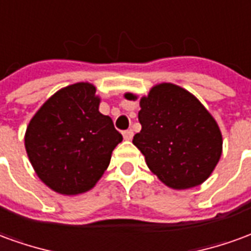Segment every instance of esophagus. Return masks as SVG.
<instances>
[{
	"instance_id": "34e87169",
	"label": "esophagus",
	"mask_w": 251,
	"mask_h": 251,
	"mask_svg": "<svg viewBox=\"0 0 251 251\" xmlns=\"http://www.w3.org/2000/svg\"><path fill=\"white\" fill-rule=\"evenodd\" d=\"M122 134H124V138H125L126 141H130L131 138H133V130H125Z\"/></svg>"
}]
</instances>
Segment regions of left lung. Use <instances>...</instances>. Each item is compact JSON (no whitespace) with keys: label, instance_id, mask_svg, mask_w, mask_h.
I'll return each instance as SVG.
<instances>
[{"label":"left lung","instance_id":"left-lung-1","mask_svg":"<svg viewBox=\"0 0 251 251\" xmlns=\"http://www.w3.org/2000/svg\"><path fill=\"white\" fill-rule=\"evenodd\" d=\"M125 98L136 100V94ZM142 129L133 144L148 168L172 189H188L210 177L222 156V133L194 94L174 83H160L140 99Z\"/></svg>","mask_w":251,"mask_h":251}]
</instances>
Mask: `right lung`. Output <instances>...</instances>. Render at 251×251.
Listing matches in <instances>:
<instances>
[{"label":"right lung","instance_id":"right-lung-1","mask_svg":"<svg viewBox=\"0 0 251 251\" xmlns=\"http://www.w3.org/2000/svg\"><path fill=\"white\" fill-rule=\"evenodd\" d=\"M95 91L88 82L63 87L36 111L25 131V149L36 175L57 194L90 191L122 141L111 118L99 111Z\"/></svg>","mask_w":251,"mask_h":251}]
</instances>
